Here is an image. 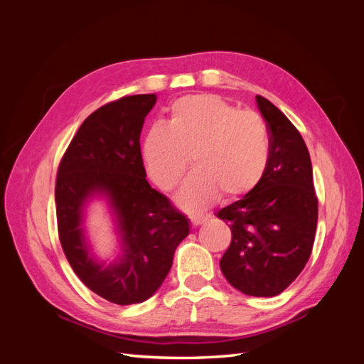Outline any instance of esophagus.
<instances>
[{
  "label": "esophagus",
  "instance_id": "34e87169",
  "mask_svg": "<svg viewBox=\"0 0 364 364\" xmlns=\"http://www.w3.org/2000/svg\"><path fill=\"white\" fill-rule=\"evenodd\" d=\"M190 220H191V225H193V226H200V225H203V223L206 222V217L191 215V217H190Z\"/></svg>",
  "mask_w": 364,
  "mask_h": 364
}]
</instances>
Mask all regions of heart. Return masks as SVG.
<instances>
[{"mask_svg": "<svg viewBox=\"0 0 364 364\" xmlns=\"http://www.w3.org/2000/svg\"><path fill=\"white\" fill-rule=\"evenodd\" d=\"M269 153L264 119L211 94L176 100L168 123L151 126L142 142L150 178L165 191L181 183L193 156L197 170L178 196L191 213L211 206L220 193L228 200L249 194L262 179Z\"/></svg>", "mask_w": 364, "mask_h": 364, "instance_id": "obj_1", "label": "heart"}]
</instances>
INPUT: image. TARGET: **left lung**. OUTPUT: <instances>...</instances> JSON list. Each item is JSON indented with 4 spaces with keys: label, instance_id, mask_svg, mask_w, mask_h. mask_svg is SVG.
I'll return each mask as SVG.
<instances>
[{
    "label": "left lung",
    "instance_id": "left-lung-1",
    "mask_svg": "<svg viewBox=\"0 0 364 364\" xmlns=\"http://www.w3.org/2000/svg\"><path fill=\"white\" fill-rule=\"evenodd\" d=\"M257 106L270 134L269 162L255 188L217 213L232 232L220 269L241 293L272 297L299 277L311 255L317 197L301 134L267 98L257 95Z\"/></svg>",
    "mask_w": 364,
    "mask_h": 364
}]
</instances>
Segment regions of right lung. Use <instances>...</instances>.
I'll use <instances>...</instances> for the list:
<instances>
[{
    "mask_svg": "<svg viewBox=\"0 0 364 364\" xmlns=\"http://www.w3.org/2000/svg\"><path fill=\"white\" fill-rule=\"evenodd\" d=\"M155 94L123 97L87 117L60 161L56 214L60 245L87 289L117 305L147 301L167 277L190 220L146 181L139 135ZM103 196L114 217L120 252L94 255L84 234L85 206Z\"/></svg>",
    "mask_w": 364,
    "mask_h": 364,
    "instance_id": "obj_1",
    "label": "right lung"
}]
</instances>
